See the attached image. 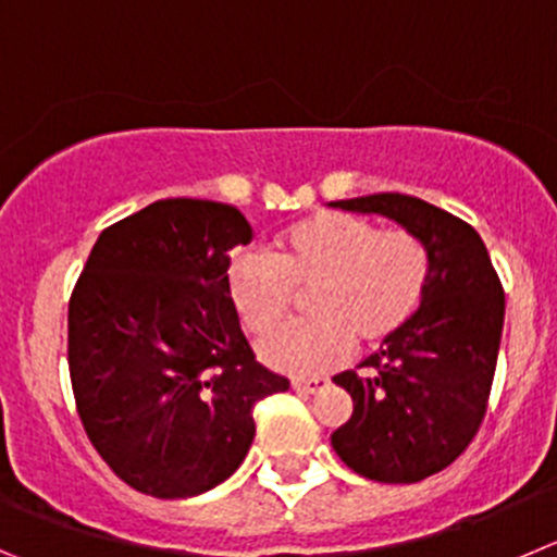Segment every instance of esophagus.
Returning a JSON list of instances; mask_svg holds the SVG:
<instances>
[{"mask_svg": "<svg viewBox=\"0 0 557 557\" xmlns=\"http://www.w3.org/2000/svg\"><path fill=\"white\" fill-rule=\"evenodd\" d=\"M293 388L298 391V394H317V391L327 388V380L325 377H295Z\"/></svg>", "mask_w": 557, "mask_h": 557, "instance_id": "1", "label": "esophagus"}]
</instances>
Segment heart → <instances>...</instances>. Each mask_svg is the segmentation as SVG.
<instances>
[{"label":"heart","mask_w":557,"mask_h":557,"mask_svg":"<svg viewBox=\"0 0 557 557\" xmlns=\"http://www.w3.org/2000/svg\"><path fill=\"white\" fill-rule=\"evenodd\" d=\"M429 251L407 232H383L349 213H317L275 237L273 257L246 251L230 268V298L253 336L286 315L295 292L311 288L312 317L259 344L268 367L320 374L352 352V342L394 336L426 293Z\"/></svg>","instance_id":"heart-1"}]
</instances>
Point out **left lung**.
<instances>
[{"label": "left lung", "instance_id": "left-lung-1", "mask_svg": "<svg viewBox=\"0 0 557 557\" xmlns=\"http://www.w3.org/2000/svg\"><path fill=\"white\" fill-rule=\"evenodd\" d=\"M385 215L426 246L432 273L416 314L361 369L333 383L352 396V416L331 434L349 470L380 484H416L441 473L479 432L495 377L506 298L470 224L405 194L331 202Z\"/></svg>", "mask_w": 557, "mask_h": 557}]
</instances>
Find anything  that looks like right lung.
Listing matches in <instances>:
<instances>
[{"mask_svg":"<svg viewBox=\"0 0 557 557\" xmlns=\"http://www.w3.org/2000/svg\"><path fill=\"white\" fill-rule=\"evenodd\" d=\"M246 215L161 199L103 230L67 306V367L87 437L125 484L194 497L253 443V405L289 388L253 361L230 298Z\"/></svg>","mask_w":557,"mask_h":557,"instance_id":"1","label":"right lung"}]
</instances>
